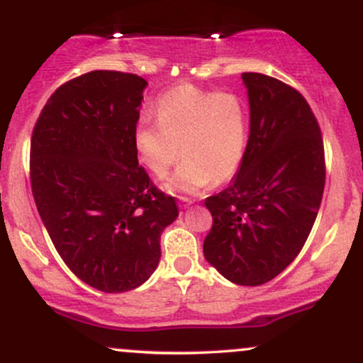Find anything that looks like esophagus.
<instances>
[{"mask_svg": "<svg viewBox=\"0 0 363 363\" xmlns=\"http://www.w3.org/2000/svg\"><path fill=\"white\" fill-rule=\"evenodd\" d=\"M194 199L186 198V196H181V208H187L189 205H193Z\"/></svg>", "mask_w": 363, "mask_h": 363, "instance_id": "34e87169", "label": "esophagus"}]
</instances>
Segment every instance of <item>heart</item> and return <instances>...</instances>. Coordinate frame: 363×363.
<instances>
[{
  "instance_id": "b5f03b06",
  "label": "heart",
  "mask_w": 363,
  "mask_h": 363,
  "mask_svg": "<svg viewBox=\"0 0 363 363\" xmlns=\"http://www.w3.org/2000/svg\"><path fill=\"white\" fill-rule=\"evenodd\" d=\"M155 114L157 123L141 119L136 124L133 145L141 164L157 177L184 155L165 189L194 194L211 181L235 176L249 140V111L239 95L182 85L157 102Z\"/></svg>"
}]
</instances>
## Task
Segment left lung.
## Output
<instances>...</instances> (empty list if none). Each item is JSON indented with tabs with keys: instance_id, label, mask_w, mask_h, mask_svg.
Wrapping results in <instances>:
<instances>
[{
	"instance_id": "8db88e82",
	"label": "left lung",
	"mask_w": 363,
	"mask_h": 363,
	"mask_svg": "<svg viewBox=\"0 0 363 363\" xmlns=\"http://www.w3.org/2000/svg\"><path fill=\"white\" fill-rule=\"evenodd\" d=\"M249 99L247 150L234 181L205 205L213 227L206 261L237 285L278 277L309 237L323 199L320 129L301 91L261 73H242Z\"/></svg>"
}]
</instances>
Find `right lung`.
<instances>
[{
    "mask_svg": "<svg viewBox=\"0 0 363 363\" xmlns=\"http://www.w3.org/2000/svg\"><path fill=\"white\" fill-rule=\"evenodd\" d=\"M147 85L131 73L82 74L49 97L32 133L30 184L44 227L66 266L106 294L152 277L162 232L179 215L133 145Z\"/></svg>",
    "mask_w": 363,
    "mask_h": 363,
    "instance_id": "obj_1",
    "label": "right lung"
}]
</instances>
